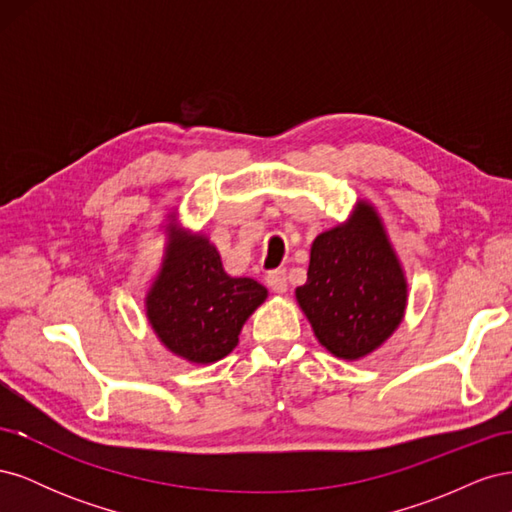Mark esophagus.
Returning a JSON list of instances; mask_svg holds the SVG:
<instances>
[{
  "label": "esophagus",
  "instance_id": "esophagus-1",
  "mask_svg": "<svg viewBox=\"0 0 512 512\" xmlns=\"http://www.w3.org/2000/svg\"><path fill=\"white\" fill-rule=\"evenodd\" d=\"M267 284L269 288L275 292V294H284L288 290V277H286V271L284 269H277V271H271L267 275Z\"/></svg>",
  "mask_w": 512,
  "mask_h": 512
}]
</instances>
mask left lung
<instances>
[{
  "mask_svg": "<svg viewBox=\"0 0 512 512\" xmlns=\"http://www.w3.org/2000/svg\"><path fill=\"white\" fill-rule=\"evenodd\" d=\"M294 297L318 342L337 359L359 361L397 331L408 280L369 200H356L346 222L314 239L307 282Z\"/></svg>",
  "mask_w": 512,
  "mask_h": 512,
  "instance_id": "1",
  "label": "left lung"
}]
</instances>
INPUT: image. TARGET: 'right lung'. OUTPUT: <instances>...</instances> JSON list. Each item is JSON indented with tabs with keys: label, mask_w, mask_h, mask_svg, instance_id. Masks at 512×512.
I'll list each match as a JSON object with an SVG mask.
<instances>
[{
	"label": "right lung",
	"mask_w": 512,
	"mask_h": 512,
	"mask_svg": "<svg viewBox=\"0 0 512 512\" xmlns=\"http://www.w3.org/2000/svg\"><path fill=\"white\" fill-rule=\"evenodd\" d=\"M164 252L145 292V314L160 344L179 359L211 365L239 344V333L267 301L252 277H230L218 247L179 224L177 209L162 226Z\"/></svg>",
	"instance_id": "1"
}]
</instances>
